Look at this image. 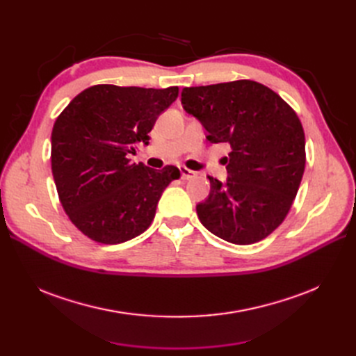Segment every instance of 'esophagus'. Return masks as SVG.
<instances>
[{
    "instance_id": "esophagus-1",
    "label": "esophagus",
    "mask_w": 356,
    "mask_h": 356,
    "mask_svg": "<svg viewBox=\"0 0 356 356\" xmlns=\"http://www.w3.org/2000/svg\"><path fill=\"white\" fill-rule=\"evenodd\" d=\"M179 170H181V178H182V179H190V178H193V177H196V172L188 169V168H186V166H181Z\"/></svg>"
}]
</instances>
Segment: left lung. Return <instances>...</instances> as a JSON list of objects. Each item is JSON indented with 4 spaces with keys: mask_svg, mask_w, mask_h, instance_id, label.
<instances>
[{
    "mask_svg": "<svg viewBox=\"0 0 356 356\" xmlns=\"http://www.w3.org/2000/svg\"><path fill=\"white\" fill-rule=\"evenodd\" d=\"M184 110L207 129L212 144L232 147L222 182L208 177L200 222L218 238L251 245L267 238L291 209L306 165L303 126L272 89L252 80L184 88Z\"/></svg>",
    "mask_w": 356,
    "mask_h": 356,
    "instance_id": "obj_1",
    "label": "left lung"
}]
</instances>
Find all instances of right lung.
Listing matches in <instances>:
<instances>
[{
    "label": "right lung",
    "instance_id": "1",
    "mask_svg": "<svg viewBox=\"0 0 356 356\" xmlns=\"http://www.w3.org/2000/svg\"><path fill=\"white\" fill-rule=\"evenodd\" d=\"M178 88L96 84L67 105L53 124L51 172L72 224L92 241H131L152 224L161 193L181 177L177 166L131 163Z\"/></svg>",
    "mask_w": 356,
    "mask_h": 356
}]
</instances>
